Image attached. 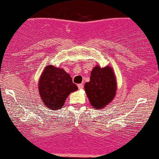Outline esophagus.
Returning <instances> with one entry per match:
<instances>
[{
    "instance_id": "34e87169",
    "label": "esophagus",
    "mask_w": 159,
    "mask_h": 159,
    "mask_svg": "<svg viewBox=\"0 0 159 159\" xmlns=\"http://www.w3.org/2000/svg\"><path fill=\"white\" fill-rule=\"evenodd\" d=\"M77 86H78V88H79L80 90H82V89L83 88V84H79Z\"/></svg>"
}]
</instances>
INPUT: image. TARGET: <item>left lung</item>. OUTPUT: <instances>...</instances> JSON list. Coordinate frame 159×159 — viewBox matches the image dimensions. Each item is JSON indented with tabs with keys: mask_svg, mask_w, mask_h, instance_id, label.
Listing matches in <instances>:
<instances>
[{
	"mask_svg": "<svg viewBox=\"0 0 159 159\" xmlns=\"http://www.w3.org/2000/svg\"><path fill=\"white\" fill-rule=\"evenodd\" d=\"M90 80L84 84V90L90 104L95 109L104 108L116 94V78L109 66H96L91 71Z\"/></svg>",
	"mask_w": 159,
	"mask_h": 159,
	"instance_id": "obj_1",
	"label": "left lung"
}]
</instances>
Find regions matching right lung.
<instances>
[{
  "label": "right lung",
  "mask_w": 159,
  "mask_h": 159,
  "mask_svg": "<svg viewBox=\"0 0 159 159\" xmlns=\"http://www.w3.org/2000/svg\"><path fill=\"white\" fill-rule=\"evenodd\" d=\"M38 88L45 107L53 110L60 109L68 95L78 89L69 74L53 66L45 67L40 78Z\"/></svg>",
  "instance_id": "right-lung-1"
}]
</instances>
